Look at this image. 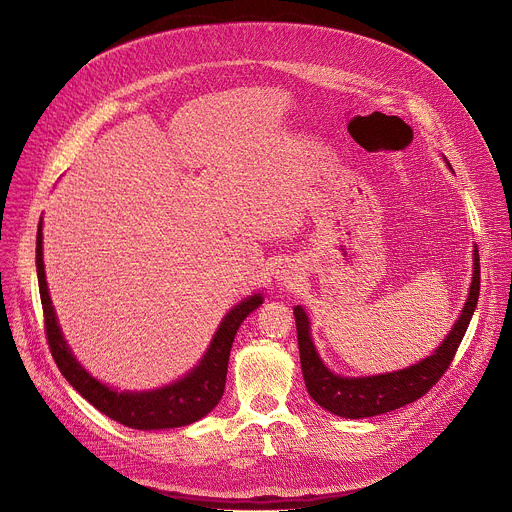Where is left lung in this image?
<instances>
[{"mask_svg":"<svg viewBox=\"0 0 512 512\" xmlns=\"http://www.w3.org/2000/svg\"><path fill=\"white\" fill-rule=\"evenodd\" d=\"M478 294H480V256H478V248H474V274H472L470 294L460 319L456 321L454 329L444 339V343L434 351V355H430L428 359L412 367L385 373V375H373V377H341L331 373L323 365L311 341L309 317L304 315L300 306H294L300 367H302L306 389H309L311 397L321 407H325L327 412L341 418H349V420L381 416L420 399L442 379V375L450 367L466 335L470 319L474 315Z\"/></svg>","mask_w":512,"mask_h":512,"instance_id":"1","label":"left lung"}]
</instances>
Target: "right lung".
<instances>
[{"mask_svg": "<svg viewBox=\"0 0 512 512\" xmlns=\"http://www.w3.org/2000/svg\"><path fill=\"white\" fill-rule=\"evenodd\" d=\"M36 268H38L46 339L58 369L62 371L66 381L86 401H90L98 412L135 430H167V428L189 426L214 410L224 395L234 337L240 325L244 323V319L254 309H258L264 300L260 294H254L242 300L238 306H234V309L228 313V317L222 321L208 353L203 355L201 363L183 379L163 389L127 393V391L111 389L107 385H102L100 381H96L94 377H90L66 347V341L60 333V327L54 315V306L48 294V284L44 274L42 222L36 238Z\"/></svg>", "mask_w": 512, "mask_h": 512, "instance_id": "right-lung-1", "label": "right lung"}]
</instances>
